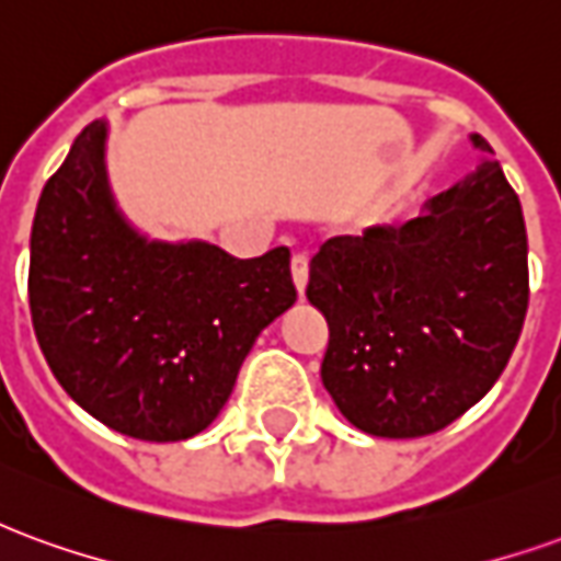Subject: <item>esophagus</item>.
I'll return each mask as SVG.
<instances>
[{
	"mask_svg": "<svg viewBox=\"0 0 561 561\" xmlns=\"http://www.w3.org/2000/svg\"><path fill=\"white\" fill-rule=\"evenodd\" d=\"M291 276L294 285H297V291L304 297L306 282H309V255H306V252H297V255L291 257Z\"/></svg>",
	"mask_w": 561,
	"mask_h": 561,
	"instance_id": "34e87169",
	"label": "esophagus"
}]
</instances>
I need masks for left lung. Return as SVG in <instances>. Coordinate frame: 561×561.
Masks as SVG:
<instances>
[{
  "instance_id": "left-lung-1",
  "label": "left lung",
  "mask_w": 561,
  "mask_h": 561,
  "mask_svg": "<svg viewBox=\"0 0 561 561\" xmlns=\"http://www.w3.org/2000/svg\"><path fill=\"white\" fill-rule=\"evenodd\" d=\"M400 228L333 237L309 264L330 328L321 381L348 423L381 438L445 430L493 388L529 309V243L493 147Z\"/></svg>"
}]
</instances>
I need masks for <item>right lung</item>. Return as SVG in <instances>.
<instances>
[{
  "mask_svg": "<svg viewBox=\"0 0 561 561\" xmlns=\"http://www.w3.org/2000/svg\"><path fill=\"white\" fill-rule=\"evenodd\" d=\"M107 123L80 131L47 180L30 240V312L56 381L95 421L140 442L204 433L257 333L291 309V252L228 255L147 240L116 209Z\"/></svg>",
  "mask_w": 561,
  "mask_h": 561,
  "instance_id": "right-lung-1",
  "label": "right lung"
}]
</instances>
